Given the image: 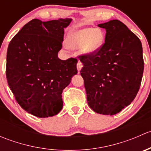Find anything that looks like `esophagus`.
<instances>
[{
    "label": "esophagus",
    "instance_id": "obj_1",
    "mask_svg": "<svg viewBox=\"0 0 151 151\" xmlns=\"http://www.w3.org/2000/svg\"><path fill=\"white\" fill-rule=\"evenodd\" d=\"M83 63H81L80 61H78V63H77V71H78V72H80V71L81 70V68H83Z\"/></svg>",
    "mask_w": 151,
    "mask_h": 151
}]
</instances>
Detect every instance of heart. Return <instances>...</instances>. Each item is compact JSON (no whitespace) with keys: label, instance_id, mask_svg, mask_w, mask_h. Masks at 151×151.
Wrapping results in <instances>:
<instances>
[{"label":"heart","instance_id":"b5f03b06","mask_svg":"<svg viewBox=\"0 0 151 151\" xmlns=\"http://www.w3.org/2000/svg\"><path fill=\"white\" fill-rule=\"evenodd\" d=\"M104 35L99 28H85L74 30L69 33L67 44L73 50H80L83 54L96 53L104 44Z\"/></svg>","mask_w":151,"mask_h":151}]
</instances>
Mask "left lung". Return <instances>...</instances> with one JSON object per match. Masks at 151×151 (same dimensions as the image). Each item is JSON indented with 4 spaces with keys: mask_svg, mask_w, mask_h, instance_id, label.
I'll use <instances>...</instances> for the list:
<instances>
[{
    "mask_svg": "<svg viewBox=\"0 0 151 151\" xmlns=\"http://www.w3.org/2000/svg\"><path fill=\"white\" fill-rule=\"evenodd\" d=\"M106 30L105 42L96 53L79 56L83 63L87 101L96 113L115 115L136 97L144 60L139 38L118 19L98 25Z\"/></svg>",
    "mask_w": 151,
    "mask_h": 151,
    "instance_id": "obj_1",
    "label": "left lung"
}]
</instances>
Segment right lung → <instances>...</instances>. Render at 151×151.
<instances>
[{
	"instance_id": "1",
	"label": "right lung",
	"mask_w": 151,
	"mask_h": 151,
	"mask_svg": "<svg viewBox=\"0 0 151 151\" xmlns=\"http://www.w3.org/2000/svg\"><path fill=\"white\" fill-rule=\"evenodd\" d=\"M69 18L42 22L33 19L11 40L7 50V82L15 99L39 118L59 113L62 92L77 74L76 58L60 60L64 28Z\"/></svg>"
}]
</instances>
